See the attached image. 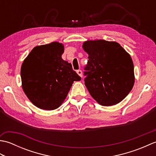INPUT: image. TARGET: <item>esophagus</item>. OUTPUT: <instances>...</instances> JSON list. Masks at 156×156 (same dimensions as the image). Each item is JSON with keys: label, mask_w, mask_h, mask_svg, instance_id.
<instances>
[{"label": "esophagus", "mask_w": 156, "mask_h": 156, "mask_svg": "<svg viewBox=\"0 0 156 156\" xmlns=\"http://www.w3.org/2000/svg\"><path fill=\"white\" fill-rule=\"evenodd\" d=\"M76 72H77V74L80 76V77H82V70H80V69H78V70L76 71Z\"/></svg>", "instance_id": "34e87169"}]
</instances>
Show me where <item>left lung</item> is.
Masks as SVG:
<instances>
[{
    "instance_id": "left-lung-1",
    "label": "left lung",
    "mask_w": 156,
    "mask_h": 156,
    "mask_svg": "<svg viewBox=\"0 0 156 156\" xmlns=\"http://www.w3.org/2000/svg\"><path fill=\"white\" fill-rule=\"evenodd\" d=\"M88 54L84 84L95 101L102 106L118 104L133 88L134 66L130 55L117 42L87 41Z\"/></svg>"
}]
</instances>
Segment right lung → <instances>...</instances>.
Returning <instances> with one entry per match:
<instances>
[{
  "label": "right lung",
  "mask_w": 156,
  "mask_h": 156,
  "mask_svg": "<svg viewBox=\"0 0 156 156\" xmlns=\"http://www.w3.org/2000/svg\"><path fill=\"white\" fill-rule=\"evenodd\" d=\"M64 45L58 42L35 47L23 62V91L33 104L44 110L58 108L74 81L81 80L70 63L62 58Z\"/></svg>",
  "instance_id": "1"
}]
</instances>
